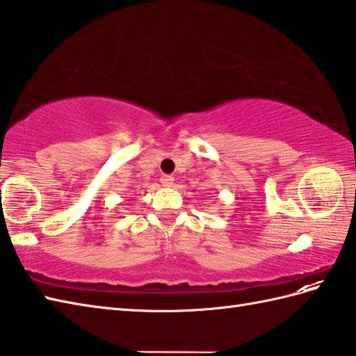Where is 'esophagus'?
<instances>
[{
  "label": "esophagus",
  "instance_id": "obj_1",
  "mask_svg": "<svg viewBox=\"0 0 356 356\" xmlns=\"http://www.w3.org/2000/svg\"><path fill=\"white\" fill-rule=\"evenodd\" d=\"M161 184H162L163 186L170 188V186H172V184H175V177L170 176V175H163V176L161 177Z\"/></svg>",
  "mask_w": 356,
  "mask_h": 356
}]
</instances>
